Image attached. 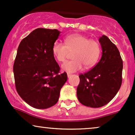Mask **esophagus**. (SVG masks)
Returning a JSON list of instances; mask_svg holds the SVG:
<instances>
[{
	"label": "esophagus",
	"instance_id": "34e87169",
	"mask_svg": "<svg viewBox=\"0 0 135 135\" xmlns=\"http://www.w3.org/2000/svg\"><path fill=\"white\" fill-rule=\"evenodd\" d=\"M71 76V74H70V73H67V76L69 77V78H70Z\"/></svg>",
	"mask_w": 135,
	"mask_h": 135
}]
</instances>
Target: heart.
Instances as JSON below:
<instances>
[{"label":"heart","mask_w":135,"mask_h":135,"mask_svg":"<svg viewBox=\"0 0 135 135\" xmlns=\"http://www.w3.org/2000/svg\"><path fill=\"white\" fill-rule=\"evenodd\" d=\"M64 44L55 41L54 43L52 54L59 62L65 60L69 52L74 51L73 60L66 61L62 65L63 70L69 73L76 72L83 67H92L98 61L100 53L99 44L96 41L89 39L88 37L81 35L68 36L64 40Z\"/></svg>","instance_id":"1"}]
</instances>
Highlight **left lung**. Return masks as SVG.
Instances as JSON below:
<instances>
[{"label": "left lung", "instance_id": "8db88e82", "mask_svg": "<svg viewBox=\"0 0 135 135\" xmlns=\"http://www.w3.org/2000/svg\"><path fill=\"white\" fill-rule=\"evenodd\" d=\"M102 57L91 70L80 74L77 98L83 105L98 108L109 103L122 82L123 61L115 45L106 36L100 37Z\"/></svg>", "mask_w": 135, "mask_h": 135}]
</instances>
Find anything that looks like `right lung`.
Masks as SVG:
<instances>
[{"instance_id": "obj_1", "label": "right lung", "mask_w": 135, "mask_h": 135, "mask_svg": "<svg viewBox=\"0 0 135 135\" xmlns=\"http://www.w3.org/2000/svg\"><path fill=\"white\" fill-rule=\"evenodd\" d=\"M59 35L55 29H36L18 47L13 64L16 89L23 100L36 109L54 105L67 80L66 73H59L60 68L52 51Z\"/></svg>"}]
</instances>
